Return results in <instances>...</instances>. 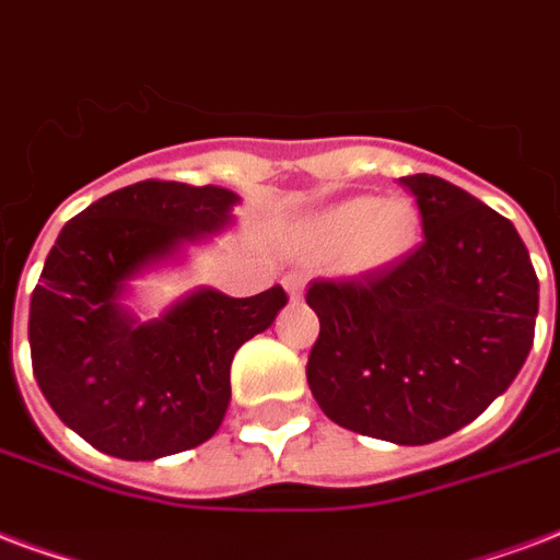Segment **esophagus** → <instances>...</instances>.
I'll use <instances>...</instances> for the list:
<instances>
[{"label":"esophagus","mask_w":560,"mask_h":560,"mask_svg":"<svg viewBox=\"0 0 560 560\" xmlns=\"http://www.w3.org/2000/svg\"><path fill=\"white\" fill-rule=\"evenodd\" d=\"M283 285H285V292H289V298H292V301H301V298H304L306 280L301 275H285Z\"/></svg>","instance_id":"obj_1"}]
</instances>
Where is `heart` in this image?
<instances>
[{"label": "heart", "mask_w": 560, "mask_h": 560, "mask_svg": "<svg viewBox=\"0 0 560 560\" xmlns=\"http://www.w3.org/2000/svg\"><path fill=\"white\" fill-rule=\"evenodd\" d=\"M419 218L407 200L351 197L330 206L304 226L306 245L315 250L348 247V268L357 275L398 262L416 245Z\"/></svg>", "instance_id": "obj_1"}]
</instances>
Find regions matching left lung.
I'll return each instance as SVG.
<instances>
[{
	"instance_id": "1",
	"label": "left lung",
	"mask_w": 560,
	"mask_h": 560,
	"mask_svg": "<svg viewBox=\"0 0 560 560\" xmlns=\"http://www.w3.org/2000/svg\"><path fill=\"white\" fill-rule=\"evenodd\" d=\"M422 245L384 271L313 280L306 381L327 419L398 445L455 434L514 384L535 342L537 275L514 224L440 176H401Z\"/></svg>"
}]
</instances>
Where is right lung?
Returning <instances> with one entry per match:
<instances>
[{
  "label": "right lung",
  "instance_id": "right-lung-1",
  "mask_svg": "<svg viewBox=\"0 0 560 560\" xmlns=\"http://www.w3.org/2000/svg\"><path fill=\"white\" fill-rule=\"evenodd\" d=\"M235 203L218 185L144 179L67 221L46 256L32 369L58 419L105 455L155 460L206 443L230 407L235 351L289 301L283 285L254 298L197 289L153 322L120 304L129 277L221 233Z\"/></svg>",
  "mask_w": 560,
  "mask_h": 560
}]
</instances>
